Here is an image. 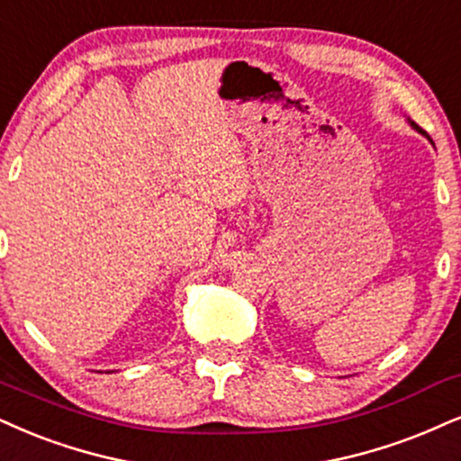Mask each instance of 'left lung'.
Here are the masks:
<instances>
[{
    "mask_svg": "<svg viewBox=\"0 0 461 461\" xmlns=\"http://www.w3.org/2000/svg\"><path fill=\"white\" fill-rule=\"evenodd\" d=\"M411 126H412L414 130H419V132H421V134H425V132H423V130H421V128H419V126H417V123H414V122H411ZM425 136H428V134H425ZM428 139H429V136H428Z\"/></svg>",
    "mask_w": 461,
    "mask_h": 461,
    "instance_id": "obj_1",
    "label": "left lung"
}]
</instances>
